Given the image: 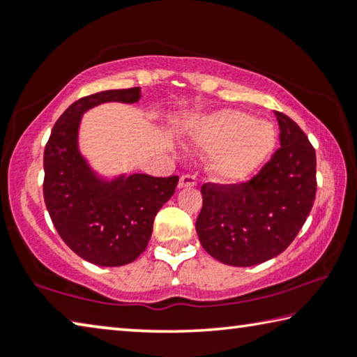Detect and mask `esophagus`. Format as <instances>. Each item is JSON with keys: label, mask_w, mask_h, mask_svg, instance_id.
<instances>
[{"label": "esophagus", "mask_w": 357, "mask_h": 357, "mask_svg": "<svg viewBox=\"0 0 357 357\" xmlns=\"http://www.w3.org/2000/svg\"><path fill=\"white\" fill-rule=\"evenodd\" d=\"M197 185V176L195 174H183L179 178V189H184V187H193Z\"/></svg>", "instance_id": "34e87169"}]
</instances>
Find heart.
<instances>
[{
	"label": "heart",
	"instance_id": "obj_1",
	"mask_svg": "<svg viewBox=\"0 0 357 357\" xmlns=\"http://www.w3.org/2000/svg\"><path fill=\"white\" fill-rule=\"evenodd\" d=\"M187 137L197 148L215 151L209 173L222 184H236L249 178L275 144L273 124L241 110H220L193 121Z\"/></svg>",
	"mask_w": 357,
	"mask_h": 357
}]
</instances>
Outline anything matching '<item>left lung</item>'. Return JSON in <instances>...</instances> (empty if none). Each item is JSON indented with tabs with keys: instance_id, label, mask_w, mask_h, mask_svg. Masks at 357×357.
Segmentation results:
<instances>
[{
	"instance_id": "1",
	"label": "left lung",
	"mask_w": 357,
	"mask_h": 357,
	"mask_svg": "<svg viewBox=\"0 0 357 357\" xmlns=\"http://www.w3.org/2000/svg\"><path fill=\"white\" fill-rule=\"evenodd\" d=\"M280 148L250 181L203 184L195 228L203 249L223 264L255 266L298 236L317 193V155L291 118L275 112Z\"/></svg>"
}]
</instances>
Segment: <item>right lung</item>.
<instances>
[{"label": "right lung", "mask_w": 357, "mask_h": 357, "mask_svg": "<svg viewBox=\"0 0 357 357\" xmlns=\"http://www.w3.org/2000/svg\"><path fill=\"white\" fill-rule=\"evenodd\" d=\"M140 88L110 89L74 102L53 126L44 151V200L59 236L98 266H124L142 255L154 217L176 190L178 176L135 173L107 181L78 151L83 113L105 102L135 104Z\"/></svg>", "instance_id": "right-lung-1"}]
</instances>
